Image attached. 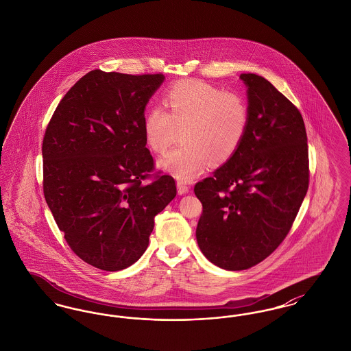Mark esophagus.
Masks as SVG:
<instances>
[{
  "mask_svg": "<svg viewBox=\"0 0 351 351\" xmlns=\"http://www.w3.org/2000/svg\"><path fill=\"white\" fill-rule=\"evenodd\" d=\"M176 185H178V192H179V195H185V193L189 192V184L185 183L183 180H179Z\"/></svg>",
  "mask_w": 351,
  "mask_h": 351,
  "instance_id": "esophagus-1",
  "label": "esophagus"
}]
</instances>
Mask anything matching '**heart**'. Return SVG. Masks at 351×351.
Returning <instances> with one entry per match:
<instances>
[{
	"instance_id": "1",
	"label": "heart",
	"mask_w": 351,
	"mask_h": 351,
	"mask_svg": "<svg viewBox=\"0 0 351 351\" xmlns=\"http://www.w3.org/2000/svg\"><path fill=\"white\" fill-rule=\"evenodd\" d=\"M165 106H154L143 119L151 151L165 154L183 134L184 143L159 160V167L191 180L212 162H229L242 146L250 126V104L238 92L188 80L171 86Z\"/></svg>"
}]
</instances>
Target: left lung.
<instances>
[{
  "label": "left lung",
  "instance_id": "8db88e82",
  "mask_svg": "<svg viewBox=\"0 0 351 351\" xmlns=\"http://www.w3.org/2000/svg\"><path fill=\"white\" fill-rule=\"evenodd\" d=\"M250 104L247 135L233 158L195 185L202 204L196 238L213 265L252 267L278 249L309 185L305 125L272 84L242 73Z\"/></svg>",
  "mask_w": 351,
  "mask_h": 351
}]
</instances>
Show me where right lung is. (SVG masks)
<instances>
[{
    "mask_svg": "<svg viewBox=\"0 0 351 351\" xmlns=\"http://www.w3.org/2000/svg\"><path fill=\"white\" fill-rule=\"evenodd\" d=\"M163 80L162 73L90 71L46 129L45 199L71 250L93 267L135 263L149 246L154 218L176 196L172 176L151 173L143 134L146 105Z\"/></svg>",
    "mask_w": 351,
    "mask_h": 351,
    "instance_id": "1",
    "label": "right lung"
}]
</instances>
